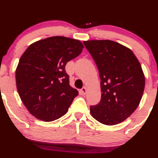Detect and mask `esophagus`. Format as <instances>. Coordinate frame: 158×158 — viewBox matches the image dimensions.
Segmentation results:
<instances>
[{
	"mask_svg": "<svg viewBox=\"0 0 158 158\" xmlns=\"http://www.w3.org/2000/svg\"><path fill=\"white\" fill-rule=\"evenodd\" d=\"M87 87H83L82 89L81 90V94H82L83 95H85V94H86V93H87Z\"/></svg>",
	"mask_w": 158,
	"mask_h": 158,
	"instance_id": "obj_1",
	"label": "esophagus"
}]
</instances>
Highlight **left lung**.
Returning a JSON list of instances; mask_svg holds the SVG:
<instances>
[{
  "mask_svg": "<svg viewBox=\"0 0 158 158\" xmlns=\"http://www.w3.org/2000/svg\"><path fill=\"white\" fill-rule=\"evenodd\" d=\"M97 65L101 79L100 102L90 114L105 125H115L130 117L139 105L145 77L139 61L124 45L109 40L83 42Z\"/></svg>",
  "mask_w": 158,
  "mask_h": 158,
  "instance_id": "8db88e82",
  "label": "left lung"
}]
</instances>
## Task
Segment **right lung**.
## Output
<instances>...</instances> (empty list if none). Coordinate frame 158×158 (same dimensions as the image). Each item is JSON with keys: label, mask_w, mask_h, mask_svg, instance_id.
I'll return each instance as SVG.
<instances>
[{"label": "right lung", "mask_w": 158, "mask_h": 158, "mask_svg": "<svg viewBox=\"0 0 158 158\" xmlns=\"http://www.w3.org/2000/svg\"><path fill=\"white\" fill-rule=\"evenodd\" d=\"M83 48L78 40L55 36L32 43L23 54L15 71L17 89L37 119L48 122L68 112L79 93L70 86L64 67Z\"/></svg>", "instance_id": "add662e5"}]
</instances>
